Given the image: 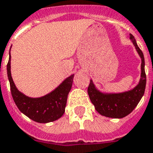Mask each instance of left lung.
I'll use <instances>...</instances> for the list:
<instances>
[{
    "instance_id": "8db88e82",
    "label": "left lung",
    "mask_w": 153,
    "mask_h": 153,
    "mask_svg": "<svg viewBox=\"0 0 153 153\" xmlns=\"http://www.w3.org/2000/svg\"><path fill=\"white\" fill-rule=\"evenodd\" d=\"M129 38L141 58V75L139 84L133 89L121 93H103L96 88L93 80H90L88 94L96 110L100 115L110 118H123L131 113L142 98L146 86V74L144 71V54L138 47L136 39L132 34Z\"/></svg>"
}]
</instances>
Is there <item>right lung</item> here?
<instances>
[{"label": "right lung", "mask_w": 153, "mask_h": 153, "mask_svg": "<svg viewBox=\"0 0 153 153\" xmlns=\"http://www.w3.org/2000/svg\"><path fill=\"white\" fill-rule=\"evenodd\" d=\"M10 52L7 64V73L10 84L12 97L19 110L28 118L38 123H48L62 117L65 109L67 98L71 90L74 75L66 78L55 90L39 98L26 97L19 92L14 85L10 71Z\"/></svg>", "instance_id": "add662e5"}]
</instances>
